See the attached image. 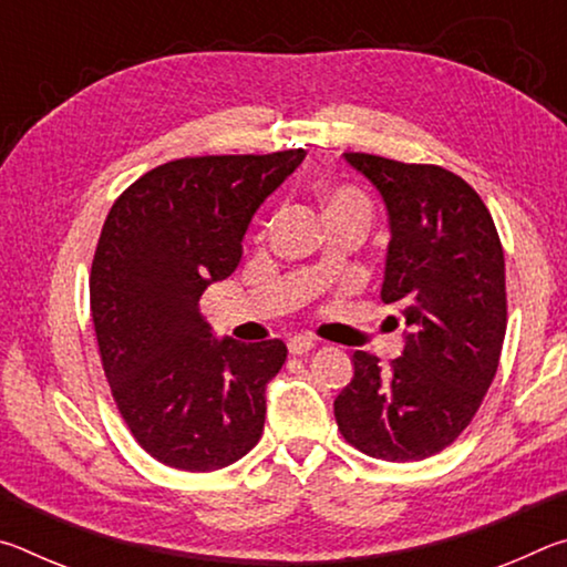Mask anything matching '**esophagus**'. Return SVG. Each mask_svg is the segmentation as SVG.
<instances>
[{
    "mask_svg": "<svg viewBox=\"0 0 567 567\" xmlns=\"http://www.w3.org/2000/svg\"><path fill=\"white\" fill-rule=\"evenodd\" d=\"M312 348V338H305V334H295V338L287 340V350H290V354H307Z\"/></svg>",
    "mask_w": 567,
    "mask_h": 567,
    "instance_id": "esophagus-1",
    "label": "esophagus"
}]
</instances>
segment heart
Wrapping results in <instances>:
<instances>
[{
	"label": "heart",
	"mask_w": 567,
	"mask_h": 567,
	"mask_svg": "<svg viewBox=\"0 0 567 567\" xmlns=\"http://www.w3.org/2000/svg\"><path fill=\"white\" fill-rule=\"evenodd\" d=\"M334 209H364V213H368L364 199L360 195H354V192H350V189L332 192L328 199V213H334Z\"/></svg>",
	"instance_id": "heart-1"
}]
</instances>
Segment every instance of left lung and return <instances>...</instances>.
Instances as JSON below:
<instances>
[{"label": "left lung", "mask_w": 567, "mask_h": 567, "mask_svg": "<svg viewBox=\"0 0 567 567\" xmlns=\"http://www.w3.org/2000/svg\"><path fill=\"white\" fill-rule=\"evenodd\" d=\"M390 219L380 297L408 324L402 358L352 354L334 398L342 437L360 453L412 463L463 435L497 372L507 328L505 257L491 213L455 172L344 152Z\"/></svg>", "instance_id": "left-lung-1"}]
</instances>
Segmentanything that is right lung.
<instances>
[{
    "label": "right lung",
    "instance_id": "1",
    "mask_svg": "<svg viewBox=\"0 0 567 567\" xmlns=\"http://www.w3.org/2000/svg\"><path fill=\"white\" fill-rule=\"evenodd\" d=\"M305 155L172 159L132 182L104 219L90 272L102 370L130 433L159 463L213 473L262 437L285 342H217L199 297L235 272L249 219Z\"/></svg>",
    "mask_w": 567,
    "mask_h": 567
}]
</instances>
